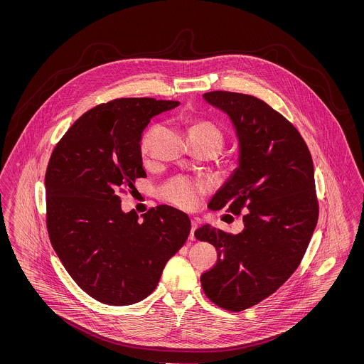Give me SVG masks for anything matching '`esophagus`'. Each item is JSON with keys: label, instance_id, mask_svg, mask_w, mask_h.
Segmentation results:
<instances>
[{"label": "esophagus", "instance_id": "esophagus-1", "mask_svg": "<svg viewBox=\"0 0 364 364\" xmlns=\"http://www.w3.org/2000/svg\"><path fill=\"white\" fill-rule=\"evenodd\" d=\"M198 225H199V221L196 218L191 220L190 240H195V230L198 229Z\"/></svg>", "mask_w": 364, "mask_h": 364}]
</instances>
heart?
<instances>
[{"instance_id":"obj_1","label":"heart","mask_w":364,"mask_h":364,"mask_svg":"<svg viewBox=\"0 0 364 364\" xmlns=\"http://www.w3.org/2000/svg\"><path fill=\"white\" fill-rule=\"evenodd\" d=\"M158 129V125L151 127L146 135L140 141V153L141 156H147L150 153V146H151V139ZM196 136V138L210 139L214 140L220 144V147L224 143V132L223 129L211 122H196L191 125L190 138ZM206 191V186L200 181L192 180L190 177L178 176L169 180L162 188H161V198L174 206L180 208L190 210L193 208L200 200L202 195Z\"/></svg>"}]
</instances>
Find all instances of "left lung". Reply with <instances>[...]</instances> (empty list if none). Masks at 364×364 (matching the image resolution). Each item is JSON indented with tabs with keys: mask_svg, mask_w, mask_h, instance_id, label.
<instances>
[{
	"mask_svg": "<svg viewBox=\"0 0 364 364\" xmlns=\"http://www.w3.org/2000/svg\"><path fill=\"white\" fill-rule=\"evenodd\" d=\"M203 98L229 116L240 153L239 166L208 208L245 213L237 235L210 225L195 230L218 257L200 282L214 304L242 311L274 294L306 254L319 213L314 165L299 131L259 98L229 91Z\"/></svg>",
	"mask_w": 364,
	"mask_h": 364,
	"instance_id": "obj_1",
	"label": "left lung"
}]
</instances>
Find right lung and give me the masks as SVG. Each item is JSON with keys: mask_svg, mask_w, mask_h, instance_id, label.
Here are the masks:
<instances>
[{"mask_svg": "<svg viewBox=\"0 0 364 364\" xmlns=\"http://www.w3.org/2000/svg\"><path fill=\"white\" fill-rule=\"evenodd\" d=\"M180 102L120 98L79 117L55 144L45 176L46 225L55 254L95 300L128 306L156 288L166 262L188 239V215L150 208L139 221L119 193L146 177L140 139L151 117Z\"/></svg>", "mask_w": 364, "mask_h": 364, "instance_id": "obj_1", "label": "right lung"}]
</instances>
